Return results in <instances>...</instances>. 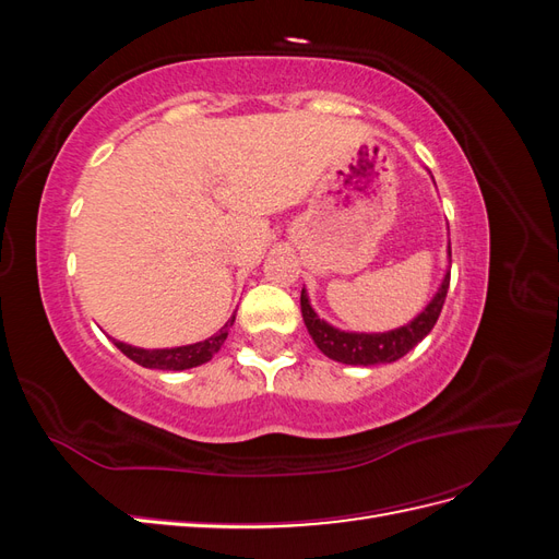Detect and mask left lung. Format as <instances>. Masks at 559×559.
<instances>
[{
  "instance_id": "8db88e82",
  "label": "left lung",
  "mask_w": 559,
  "mask_h": 559,
  "mask_svg": "<svg viewBox=\"0 0 559 559\" xmlns=\"http://www.w3.org/2000/svg\"><path fill=\"white\" fill-rule=\"evenodd\" d=\"M448 286H450V270L441 284V289H438V294L433 296L429 306L421 310L408 326H401L386 333H345V331L333 329L324 319L317 317L306 289L300 292V312L314 345L324 352L329 359L349 364V366L392 364L401 359L403 354H408L421 337L436 326L438 314H441L445 296H448Z\"/></svg>"
}]
</instances>
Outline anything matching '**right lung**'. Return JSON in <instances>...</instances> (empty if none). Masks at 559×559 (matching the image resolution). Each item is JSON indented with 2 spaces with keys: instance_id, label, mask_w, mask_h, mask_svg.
<instances>
[{
  "instance_id": "right-lung-1",
  "label": "right lung",
  "mask_w": 559,
  "mask_h": 559,
  "mask_svg": "<svg viewBox=\"0 0 559 559\" xmlns=\"http://www.w3.org/2000/svg\"><path fill=\"white\" fill-rule=\"evenodd\" d=\"M235 314L226 321V326L214 333L212 337L195 345H183V347H173V349H142V347H132L126 343L114 341V345L121 349L128 359L134 364H140L144 368H158V370H186L210 361L214 354L222 349L224 341L228 337V329L233 326Z\"/></svg>"
}]
</instances>
